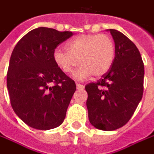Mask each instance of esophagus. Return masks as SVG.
Instances as JSON below:
<instances>
[{
  "label": "esophagus",
  "instance_id": "34e87169",
  "mask_svg": "<svg viewBox=\"0 0 154 154\" xmlns=\"http://www.w3.org/2000/svg\"><path fill=\"white\" fill-rule=\"evenodd\" d=\"M76 88H77V89H82V88H84V86L82 84L76 83Z\"/></svg>",
  "mask_w": 154,
  "mask_h": 154
}]
</instances>
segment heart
<instances>
[{
	"label": "heart",
	"instance_id": "heart-1",
	"mask_svg": "<svg viewBox=\"0 0 154 154\" xmlns=\"http://www.w3.org/2000/svg\"><path fill=\"white\" fill-rule=\"evenodd\" d=\"M65 47L66 51L54 50V62L67 74L80 64L82 66L74 73L78 80H84L91 74L94 77L104 75L115 60V44L105 34L81 35L68 41Z\"/></svg>",
	"mask_w": 154,
	"mask_h": 154
}]
</instances>
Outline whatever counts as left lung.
I'll return each mask as SVG.
<instances>
[{"label":"left lung","mask_w":154,"mask_h":154,"mask_svg":"<svg viewBox=\"0 0 154 154\" xmlns=\"http://www.w3.org/2000/svg\"><path fill=\"white\" fill-rule=\"evenodd\" d=\"M109 31L116 47L113 65L100 80L85 87L89 122L103 131L124 126L134 114L144 91L145 68L137 46L120 31Z\"/></svg>","instance_id":"left-lung-1"}]
</instances>
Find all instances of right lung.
Returning a JSON list of instances; mask_svg holds the SVG:
<instances>
[{
  "label": "right lung",
  "instance_id": "obj_1",
  "mask_svg": "<svg viewBox=\"0 0 154 154\" xmlns=\"http://www.w3.org/2000/svg\"><path fill=\"white\" fill-rule=\"evenodd\" d=\"M72 36L71 31L39 27L23 36L12 51L7 73L10 103L34 129L56 128L66 117L76 85L56 65L53 51Z\"/></svg>",
  "mask_w": 154,
  "mask_h": 154
}]
</instances>
